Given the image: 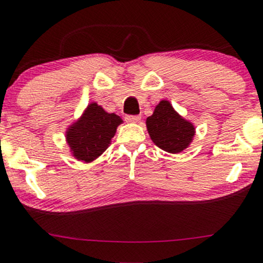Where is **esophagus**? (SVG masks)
<instances>
[{"instance_id":"34e87169","label":"esophagus","mask_w":263,"mask_h":263,"mask_svg":"<svg viewBox=\"0 0 263 263\" xmlns=\"http://www.w3.org/2000/svg\"><path fill=\"white\" fill-rule=\"evenodd\" d=\"M125 120H126V122L136 123V122H140L141 116H138V115H126Z\"/></svg>"}]
</instances>
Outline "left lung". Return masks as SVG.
Returning <instances> with one entry per match:
<instances>
[{
  "label": "left lung",
  "mask_w": 263,
  "mask_h": 263,
  "mask_svg": "<svg viewBox=\"0 0 263 263\" xmlns=\"http://www.w3.org/2000/svg\"><path fill=\"white\" fill-rule=\"evenodd\" d=\"M147 131L156 146L170 154H180L189 147L195 136V126L181 117L168 101L156 106L146 120Z\"/></svg>",
  "instance_id": "left-lung-1"
}]
</instances>
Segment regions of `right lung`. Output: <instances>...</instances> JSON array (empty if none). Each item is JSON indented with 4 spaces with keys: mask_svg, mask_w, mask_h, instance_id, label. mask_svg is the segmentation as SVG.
Segmentation results:
<instances>
[{
    "mask_svg": "<svg viewBox=\"0 0 263 263\" xmlns=\"http://www.w3.org/2000/svg\"><path fill=\"white\" fill-rule=\"evenodd\" d=\"M120 116L108 114L96 102L89 103L83 115L66 131V141L72 155L82 162H91L107 149L118 125Z\"/></svg>",
    "mask_w": 263,
    "mask_h": 263,
    "instance_id": "1",
    "label": "right lung"
}]
</instances>
